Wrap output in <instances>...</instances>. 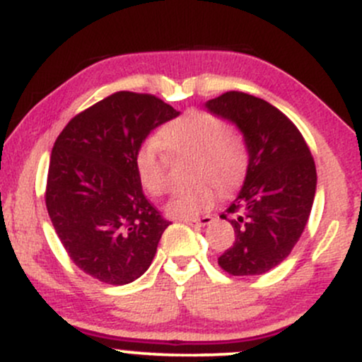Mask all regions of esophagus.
<instances>
[{
    "label": "esophagus",
    "mask_w": 362,
    "mask_h": 362,
    "mask_svg": "<svg viewBox=\"0 0 362 362\" xmlns=\"http://www.w3.org/2000/svg\"><path fill=\"white\" fill-rule=\"evenodd\" d=\"M182 222H186V224H189V226H200V227H205V226H209V224H212V221H214V217L212 215H205V217H194V218H181Z\"/></svg>",
    "instance_id": "1"
}]
</instances>
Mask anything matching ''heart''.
Wrapping results in <instances>:
<instances>
[{"label": "heart", "instance_id": "1", "mask_svg": "<svg viewBox=\"0 0 362 362\" xmlns=\"http://www.w3.org/2000/svg\"><path fill=\"white\" fill-rule=\"evenodd\" d=\"M188 159L189 188L174 193L165 212L174 218H194L214 205L217 192L229 193L241 185L250 164V148L239 129L205 111H189L170 121L136 152L135 170L145 192L160 197L168 192V157Z\"/></svg>", "mask_w": 362, "mask_h": 362}]
</instances>
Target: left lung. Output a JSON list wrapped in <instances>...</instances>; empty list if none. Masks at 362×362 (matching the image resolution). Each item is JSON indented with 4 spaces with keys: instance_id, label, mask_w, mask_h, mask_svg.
<instances>
[{
    "instance_id": "left-lung-1",
    "label": "left lung",
    "mask_w": 362,
    "mask_h": 362,
    "mask_svg": "<svg viewBox=\"0 0 362 362\" xmlns=\"http://www.w3.org/2000/svg\"><path fill=\"white\" fill-rule=\"evenodd\" d=\"M205 109L233 123L250 148L243 188L226 210L235 241L218 265L230 275H262L289 257L306 227L316 193L315 160L294 123L267 100L226 92L206 100Z\"/></svg>"
}]
</instances>
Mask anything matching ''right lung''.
Here are the masks:
<instances>
[{
	"label": "right lung",
	"instance_id": "add662e5",
	"mask_svg": "<svg viewBox=\"0 0 362 362\" xmlns=\"http://www.w3.org/2000/svg\"><path fill=\"white\" fill-rule=\"evenodd\" d=\"M180 116L156 95L116 92L76 115L51 152L46 206L71 262L124 286L147 272L169 226L145 198L135 170L150 133Z\"/></svg>",
	"mask_w": 362,
	"mask_h": 362
}]
</instances>
